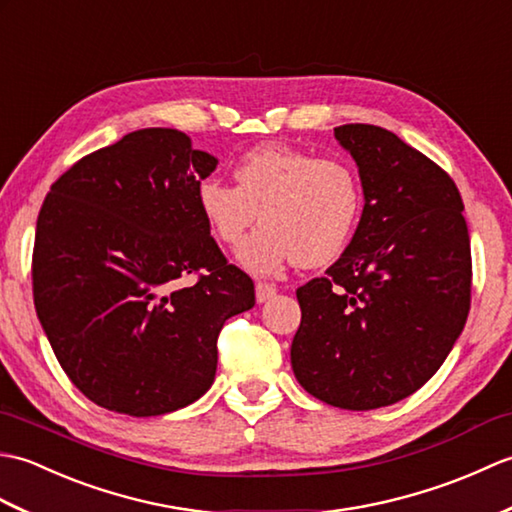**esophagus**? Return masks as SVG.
<instances>
[{
  "mask_svg": "<svg viewBox=\"0 0 512 512\" xmlns=\"http://www.w3.org/2000/svg\"><path fill=\"white\" fill-rule=\"evenodd\" d=\"M255 295H257V301H259V303H264V301L273 299V297L277 295V286L268 284V281H257V286H255Z\"/></svg>",
  "mask_w": 512,
  "mask_h": 512,
  "instance_id": "esophagus-1",
  "label": "esophagus"
}]
</instances>
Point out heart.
<instances>
[{"label": "heart", "mask_w": 512, "mask_h": 512, "mask_svg": "<svg viewBox=\"0 0 512 512\" xmlns=\"http://www.w3.org/2000/svg\"><path fill=\"white\" fill-rule=\"evenodd\" d=\"M235 187L220 178L198 184V209L217 242L235 248L248 228L264 226L244 244L239 259L257 275L286 262L319 268L334 262L363 215V182L339 158H317L288 145L248 149L233 167Z\"/></svg>", "instance_id": "b5f03b06"}]
</instances>
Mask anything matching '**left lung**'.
<instances>
[{
    "label": "left lung",
    "instance_id": "8db88e82",
    "mask_svg": "<svg viewBox=\"0 0 512 512\" xmlns=\"http://www.w3.org/2000/svg\"><path fill=\"white\" fill-rule=\"evenodd\" d=\"M361 173L365 206L325 277L297 288L290 361L301 387L367 411L438 372L471 310V239L453 178L376 125L334 129Z\"/></svg>",
    "mask_w": 512,
    "mask_h": 512
}]
</instances>
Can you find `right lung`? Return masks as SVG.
Here are the masks:
<instances>
[{
    "label": "right lung",
    "instance_id": "obj_1",
    "mask_svg": "<svg viewBox=\"0 0 512 512\" xmlns=\"http://www.w3.org/2000/svg\"><path fill=\"white\" fill-rule=\"evenodd\" d=\"M215 165L178 129H138L76 160L41 204L37 317L63 372L103 409L145 418L191 405L213 383L224 323L255 306L253 279L198 209Z\"/></svg>",
    "mask_w": 512,
    "mask_h": 512
}]
</instances>
